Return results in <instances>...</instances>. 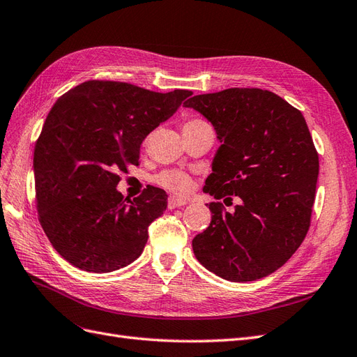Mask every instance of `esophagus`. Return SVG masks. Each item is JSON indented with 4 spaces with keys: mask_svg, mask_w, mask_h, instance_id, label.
Returning a JSON list of instances; mask_svg holds the SVG:
<instances>
[{
    "mask_svg": "<svg viewBox=\"0 0 357 357\" xmlns=\"http://www.w3.org/2000/svg\"><path fill=\"white\" fill-rule=\"evenodd\" d=\"M187 205V200H182L178 199L175 196H170L167 200V208L169 209H175V208H181V206H185Z\"/></svg>",
    "mask_w": 357,
    "mask_h": 357,
    "instance_id": "34e87169",
    "label": "esophagus"
}]
</instances>
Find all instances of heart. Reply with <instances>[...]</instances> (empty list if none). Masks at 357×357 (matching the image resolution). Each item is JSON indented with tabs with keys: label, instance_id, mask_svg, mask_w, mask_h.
I'll return each mask as SVG.
<instances>
[{
	"label": "heart",
	"instance_id": "b5f03b06",
	"mask_svg": "<svg viewBox=\"0 0 357 357\" xmlns=\"http://www.w3.org/2000/svg\"><path fill=\"white\" fill-rule=\"evenodd\" d=\"M203 119L199 118H191L188 121H185L184 128H190V127H197L200 124H203ZM155 184H158L160 187L166 188L172 192H176V195H187V192L191 190L192 187V179L188 175L187 172L179 170V169H166L160 172L158 175L154 176Z\"/></svg>",
	"mask_w": 357,
	"mask_h": 357
}]
</instances>
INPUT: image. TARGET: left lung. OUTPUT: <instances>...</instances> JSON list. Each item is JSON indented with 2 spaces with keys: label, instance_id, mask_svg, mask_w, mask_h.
I'll list each match as a JSON object with an SVG mask.
<instances>
[{
  "label": "left lung",
  "instance_id": "left-lung-1",
  "mask_svg": "<svg viewBox=\"0 0 357 357\" xmlns=\"http://www.w3.org/2000/svg\"><path fill=\"white\" fill-rule=\"evenodd\" d=\"M205 115L221 146L203 191L211 224L192 239L196 259L218 277L247 282L281 268L311 224L319 154L302 112L260 88H229L188 98Z\"/></svg>",
  "mask_w": 357,
  "mask_h": 357
}]
</instances>
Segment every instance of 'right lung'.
Instances as JSON below:
<instances>
[{"instance_id": "right-lung-1", "label": "right lung", "mask_w": 357, "mask_h": 357, "mask_svg": "<svg viewBox=\"0 0 357 357\" xmlns=\"http://www.w3.org/2000/svg\"><path fill=\"white\" fill-rule=\"evenodd\" d=\"M191 94L86 80L56 100L36 142L34 176L38 221L61 257L103 273L140 256L167 196L146 187L124 199L119 173L139 165L142 142Z\"/></svg>"}]
</instances>
